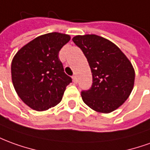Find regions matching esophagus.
I'll return each instance as SVG.
<instances>
[{"mask_svg":"<svg viewBox=\"0 0 150 150\" xmlns=\"http://www.w3.org/2000/svg\"><path fill=\"white\" fill-rule=\"evenodd\" d=\"M72 79H73V82L75 83H76L77 81H78V80H77V77H76V75H74L72 76Z\"/></svg>","mask_w":150,"mask_h":150,"instance_id":"1","label":"esophagus"}]
</instances>
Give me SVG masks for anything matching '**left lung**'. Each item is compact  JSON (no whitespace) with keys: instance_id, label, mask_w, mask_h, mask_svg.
I'll use <instances>...</instances> for the list:
<instances>
[{"instance_id":"1","label":"left lung","mask_w":150,"mask_h":150,"mask_svg":"<svg viewBox=\"0 0 150 150\" xmlns=\"http://www.w3.org/2000/svg\"><path fill=\"white\" fill-rule=\"evenodd\" d=\"M73 42L82 50L93 75L83 102L100 113H110L124 103L133 89L135 71L118 46L97 35H76Z\"/></svg>"}]
</instances>
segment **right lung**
Here are the masks:
<instances>
[{"label":"right lung","instance_id":"obj_1","mask_svg":"<svg viewBox=\"0 0 150 150\" xmlns=\"http://www.w3.org/2000/svg\"><path fill=\"white\" fill-rule=\"evenodd\" d=\"M70 35L52 32L38 36L13 57L11 75L18 97L31 109L43 111L57 105L72 79L59 59L61 49Z\"/></svg>","mask_w":150,"mask_h":150}]
</instances>
